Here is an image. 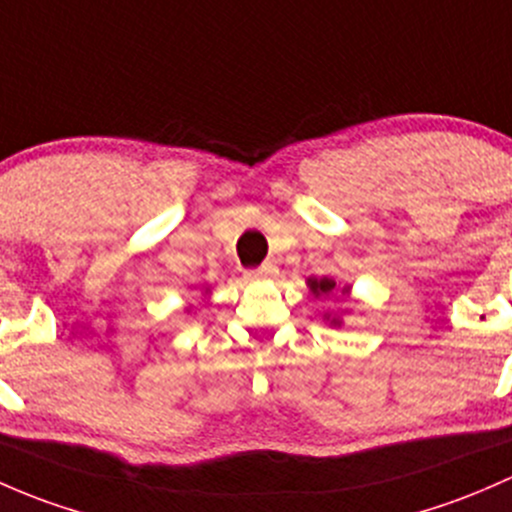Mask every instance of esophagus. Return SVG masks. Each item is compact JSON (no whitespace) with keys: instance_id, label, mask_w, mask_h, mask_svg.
<instances>
[{"instance_id":"obj_1","label":"esophagus","mask_w":512,"mask_h":512,"mask_svg":"<svg viewBox=\"0 0 512 512\" xmlns=\"http://www.w3.org/2000/svg\"><path fill=\"white\" fill-rule=\"evenodd\" d=\"M278 268L273 266V263H263V266L254 268V271L246 273V278H251V281H268V278H276Z\"/></svg>"}]
</instances>
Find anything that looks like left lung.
I'll use <instances>...</instances> for the list:
<instances>
[{"mask_svg":"<svg viewBox=\"0 0 512 512\" xmlns=\"http://www.w3.org/2000/svg\"><path fill=\"white\" fill-rule=\"evenodd\" d=\"M308 288H310V293L315 295V298H328L330 293L337 291V283H335V278H328V276H323V278H308ZM340 291H342V295H350V286H347V283H345V286H342ZM323 318L328 320L330 328H340V325H342L340 315L325 313Z\"/></svg>","mask_w":512,"mask_h":512,"instance_id":"8db88e82","label":"left lung"}]
</instances>
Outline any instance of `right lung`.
Wrapping results in <instances>:
<instances>
[{"label": "right lung", "mask_w": 512, "mask_h": 512, "mask_svg": "<svg viewBox=\"0 0 512 512\" xmlns=\"http://www.w3.org/2000/svg\"><path fill=\"white\" fill-rule=\"evenodd\" d=\"M204 295H209V288H204ZM187 313H189V308H187Z\"/></svg>", "instance_id": "obj_1"}]
</instances>
